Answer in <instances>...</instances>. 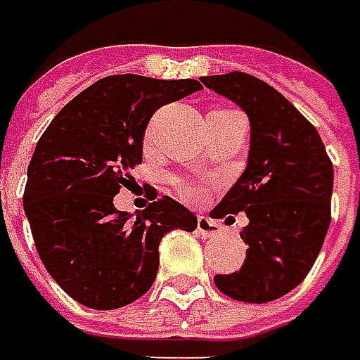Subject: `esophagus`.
<instances>
[{"label": "esophagus", "mask_w": 360, "mask_h": 360, "mask_svg": "<svg viewBox=\"0 0 360 360\" xmlns=\"http://www.w3.org/2000/svg\"><path fill=\"white\" fill-rule=\"evenodd\" d=\"M198 233L205 237V239H210V237H219L223 233V229L219 223L210 221L208 217H198Z\"/></svg>", "instance_id": "1"}]
</instances>
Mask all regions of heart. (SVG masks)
Listing matches in <instances>:
<instances>
[{
	"label": "heart",
	"mask_w": 360,
	"mask_h": 360,
	"mask_svg": "<svg viewBox=\"0 0 360 360\" xmlns=\"http://www.w3.org/2000/svg\"><path fill=\"white\" fill-rule=\"evenodd\" d=\"M223 113H235V111H223ZM182 194H184L186 198H198V196H202V186H200V184H194V182L184 184V186H182Z\"/></svg>",
	"instance_id": "1"
}]
</instances>
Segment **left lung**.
<instances>
[{
	"label": "left lung",
	"instance_id": "obj_1",
	"mask_svg": "<svg viewBox=\"0 0 360 360\" xmlns=\"http://www.w3.org/2000/svg\"><path fill=\"white\" fill-rule=\"evenodd\" d=\"M249 117L247 168L210 212L231 221L245 212L241 269L214 276L225 296L263 304L285 296L312 269L330 225L333 162L316 127L267 82L245 72L200 79Z\"/></svg>",
	"mask_w": 360,
	"mask_h": 360
}]
</instances>
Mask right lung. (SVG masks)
I'll use <instances>...</instances> for the list:
<instances>
[{
    "label": "right lung",
    "mask_w": 360,
    "mask_h": 360,
    "mask_svg": "<svg viewBox=\"0 0 360 360\" xmlns=\"http://www.w3.org/2000/svg\"><path fill=\"white\" fill-rule=\"evenodd\" d=\"M194 79L105 77L50 121L27 166L24 210L38 255L64 292L93 310H115L152 288L160 241L198 219L170 196L117 210L113 196L134 180L155 109L200 91Z\"/></svg>",
    "instance_id": "add662e5"
}]
</instances>
